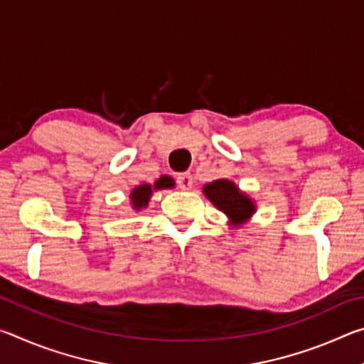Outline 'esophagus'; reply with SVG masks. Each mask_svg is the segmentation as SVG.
Wrapping results in <instances>:
<instances>
[{"label": "esophagus", "instance_id": "1", "mask_svg": "<svg viewBox=\"0 0 364 364\" xmlns=\"http://www.w3.org/2000/svg\"><path fill=\"white\" fill-rule=\"evenodd\" d=\"M176 183L181 189L188 191V189L193 188V176H191V173H188V171H184V173H178L176 175Z\"/></svg>", "mask_w": 364, "mask_h": 364}]
</instances>
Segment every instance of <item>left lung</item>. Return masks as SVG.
Returning <instances> with one entry per match:
<instances>
[{"instance_id": "1", "label": "left lung", "mask_w": 364, "mask_h": 364, "mask_svg": "<svg viewBox=\"0 0 364 364\" xmlns=\"http://www.w3.org/2000/svg\"><path fill=\"white\" fill-rule=\"evenodd\" d=\"M205 196L213 205L225 212L234 225L242 223L255 212L254 202L237 189L236 184L228 180H217L204 188Z\"/></svg>"}]
</instances>
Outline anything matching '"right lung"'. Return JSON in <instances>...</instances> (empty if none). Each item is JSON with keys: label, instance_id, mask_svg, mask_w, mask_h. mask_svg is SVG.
<instances>
[{"label": "right lung", "instance_id": "obj_1", "mask_svg": "<svg viewBox=\"0 0 364 364\" xmlns=\"http://www.w3.org/2000/svg\"><path fill=\"white\" fill-rule=\"evenodd\" d=\"M173 186H175V183L170 176H160L154 186H151V184H141V186L133 189V193L130 196L132 204L134 208H136V210H139L141 207H146L147 202H149V197L152 194V188L164 189V188H173Z\"/></svg>", "mask_w": 364, "mask_h": 364}]
</instances>
